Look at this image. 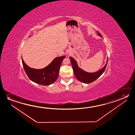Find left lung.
I'll use <instances>...</instances> for the list:
<instances>
[{"label":"left lung","instance_id":"1","mask_svg":"<svg viewBox=\"0 0 135 135\" xmlns=\"http://www.w3.org/2000/svg\"><path fill=\"white\" fill-rule=\"evenodd\" d=\"M98 35L102 37L100 33H98ZM69 58L71 62L72 66L75 76L79 81L85 84L91 83L93 81H95L98 78L100 77L102 74L104 72L107 66V61H108V59H107V64H105V66L103 68V69H101L99 71L95 73H88L79 69L77 66V63L76 62V61L73 58L70 57Z\"/></svg>","mask_w":135,"mask_h":135}]
</instances>
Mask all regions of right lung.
<instances>
[{
    "instance_id": "right-lung-1",
    "label": "right lung",
    "mask_w": 135,
    "mask_h": 135,
    "mask_svg": "<svg viewBox=\"0 0 135 135\" xmlns=\"http://www.w3.org/2000/svg\"><path fill=\"white\" fill-rule=\"evenodd\" d=\"M65 58L64 56L57 57L48 66L40 69L30 68L22 59V63L24 71L31 81L43 85H49L57 79L62 60Z\"/></svg>"
}]
</instances>
